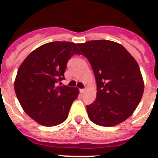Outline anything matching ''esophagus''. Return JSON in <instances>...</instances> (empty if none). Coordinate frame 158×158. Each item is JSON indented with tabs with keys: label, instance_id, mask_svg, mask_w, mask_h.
Wrapping results in <instances>:
<instances>
[{
	"label": "esophagus",
	"instance_id": "1",
	"mask_svg": "<svg viewBox=\"0 0 158 158\" xmlns=\"http://www.w3.org/2000/svg\"><path fill=\"white\" fill-rule=\"evenodd\" d=\"M80 92L81 93H85V89H80Z\"/></svg>",
	"mask_w": 158,
	"mask_h": 158
}]
</instances>
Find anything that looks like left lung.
Returning <instances> with one entry per match:
<instances>
[{
	"label": "left lung",
	"instance_id": "1",
	"mask_svg": "<svg viewBox=\"0 0 158 158\" xmlns=\"http://www.w3.org/2000/svg\"><path fill=\"white\" fill-rule=\"evenodd\" d=\"M92 65L96 98L87 106L89 119L102 127L116 126L129 118L144 92L139 64L121 44L110 40L78 43Z\"/></svg>",
	"mask_w": 158,
	"mask_h": 158
}]
</instances>
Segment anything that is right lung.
I'll use <instances>...</instances> for the list:
<instances>
[{
    "mask_svg": "<svg viewBox=\"0 0 158 158\" xmlns=\"http://www.w3.org/2000/svg\"><path fill=\"white\" fill-rule=\"evenodd\" d=\"M75 54H81L76 43L51 42L30 53L18 69L14 82L18 100L25 113L43 126L62 123L79 94L77 88L58 86Z\"/></svg>",
    "mask_w": 158,
    "mask_h": 158,
    "instance_id": "right-lung-1",
    "label": "right lung"
}]
</instances>
